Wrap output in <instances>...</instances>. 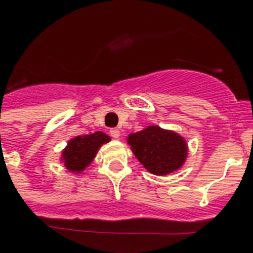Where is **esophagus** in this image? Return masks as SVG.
I'll use <instances>...</instances> for the list:
<instances>
[{
    "instance_id": "obj_1",
    "label": "esophagus",
    "mask_w": 253,
    "mask_h": 253,
    "mask_svg": "<svg viewBox=\"0 0 253 253\" xmlns=\"http://www.w3.org/2000/svg\"><path fill=\"white\" fill-rule=\"evenodd\" d=\"M109 133H111V136L113 137V139H120L121 132L118 128H112L111 131H109Z\"/></svg>"
}]
</instances>
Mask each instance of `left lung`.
Segmentation results:
<instances>
[{
	"label": "left lung",
	"instance_id": "left-lung-1",
	"mask_svg": "<svg viewBox=\"0 0 253 253\" xmlns=\"http://www.w3.org/2000/svg\"><path fill=\"white\" fill-rule=\"evenodd\" d=\"M127 144L151 174H170L181 169L187 160V141L172 129L148 126L139 132L129 133Z\"/></svg>",
	"mask_w": 253,
	"mask_h": 253
}]
</instances>
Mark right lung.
Instances as JSON below:
<instances>
[{
  "label": "right lung",
  "mask_w": 253,
  "mask_h": 253,
  "mask_svg": "<svg viewBox=\"0 0 253 253\" xmlns=\"http://www.w3.org/2000/svg\"><path fill=\"white\" fill-rule=\"evenodd\" d=\"M109 141L111 137L102 131L72 137L67 141L66 148L61 151L60 162L63 163L67 170L80 174L93 163L102 145Z\"/></svg>",
  "instance_id": "obj_1"
}]
</instances>
